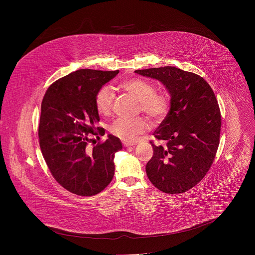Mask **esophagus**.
<instances>
[{
	"label": "esophagus",
	"instance_id": "34e87169",
	"mask_svg": "<svg viewBox=\"0 0 255 255\" xmlns=\"http://www.w3.org/2000/svg\"><path fill=\"white\" fill-rule=\"evenodd\" d=\"M122 144H123L124 147H128V146L134 145V142H132V141H123Z\"/></svg>",
	"mask_w": 255,
	"mask_h": 255
}]
</instances>
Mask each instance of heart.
<instances>
[{
	"instance_id": "heart-1",
	"label": "heart",
	"mask_w": 255,
	"mask_h": 255,
	"mask_svg": "<svg viewBox=\"0 0 255 255\" xmlns=\"http://www.w3.org/2000/svg\"><path fill=\"white\" fill-rule=\"evenodd\" d=\"M122 90L139 101V112L154 122L161 121L169 109V97L166 93L156 91L155 85L143 78H132L121 83ZM114 95L108 86L98 90L95 97L96 108L99 115L109 116L113 108ZM146 130L141 118L135 120L118 119L110 126V133L122 140H132Z\"/></svg>"
}]
</instances>
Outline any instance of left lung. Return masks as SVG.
<instances>
[{
	"label": "left lung",
	"mask_w": 255,
	"mask_h": 255,
	"mask_svg": "<svg viewBox=\"0 0 255 255\" xmlns=\"http://www.w3.org/2000/svg\"><path fill=\"white\" fill-rule=\"evenodd\" d=\"M134 73L158 79L171 97L169 112L153 133L165 143L150 141L148 179L164 193H183L204 179L216 156L222 126L217 98L203 77L176 67Z\"/></svg>",
	"instance_id": "8db88e82"
}]
</instances>
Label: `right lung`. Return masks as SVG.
Masks as SVG:
<instances>
[{
    "instance_id": "add662e5",
    "label": "right lung",
    "mask_w": 255,
    "mask_h": 255,
    "mask_svg": "<svg viewBox=\"0 0 255 255\" xmlns=\"http://www.w3.org/2000/svg\"><path fill=\"white\" fill-rule=\"evenodd\" d=\"M120 71L82 69L49 86L41 104L39 144L55 181L79 196H93L108 186L115 174V154L122 150L119 137L109 134L92 148V135L105 132L99 122L95 97Z\"/></svg>"
}]
</instances>
